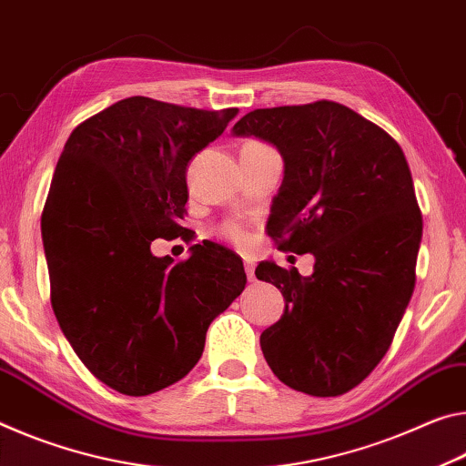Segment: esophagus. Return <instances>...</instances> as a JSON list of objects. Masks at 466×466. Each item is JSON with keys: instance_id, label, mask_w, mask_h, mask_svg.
Listing matches in <instances>:
<instances>
[{"instance_id": "esophagus-1", "label": "esophagus", "mask_w": 466, "mask_h": 466, "mask_svg": "<svg viewBox=\"0 0 466 466\" xmlns=\"http://www.w3.org/2000/svg\"><path fill=\"white\" fill-rule=\"evenodd\" d=\"M254 270H256V264H254V260H246V274H248V279H249V280H254V279H256Z\"/></svg>"}]
</instances>
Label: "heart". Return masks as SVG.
Returning <instances> with one entry per match:
<instances>
[{"instance_id":"1","label":"heart","mask_w":466,"mask_h":466,"mask_svg":"<svg viewBox=\"0 0 466 466\" xmlns=\"http://www.w3.org/2000/svg\"><path fill=\"white\" fill-rule=\"evenodd\" d=\"M223 233L227 235V239H231L233 243H238V246H246L248 239H249V233L246 231V227H241L239 223L225 225Z\"/></svg>"}]
</instances>
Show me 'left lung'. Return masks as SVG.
<instances>
[{"instance_id":"8db88e82","label":"left lung","mask_w":466,"mask_h":466,"mask_svg":"<svg viewBox=\"0 0 466 466\" xmlns=\"http://www.w3.org/2000/svg\"><path fill=\"white\" fill-rule=\"evenodd\" d=\"M233 136L280 152L268 235L316 258L311 277L258 264L256 277L285 297L283 316L260 337L264 360L293 390L345 394L382 361L415 289L423 220L405 152L332 101L249 111Z\"/></svg>"}]
</instances>
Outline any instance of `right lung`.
<instances>
[{
	"label": "right lung",
	"instance_id": "obj_1",
	"mask_svg": "<svg viewBox=\"0 0 466 466\" xmlns=\"http://www.w3.org/2000/svg\"><path fill=\"white\" fill-rule=\"evenodd\" d=\"M239 109L129 96L74 129L43 208L51 305L95 378L127 396L179 382L212 319L246 289L238 254L196 243L186 262L152 256L179 238L187 163Z\"/></svg>",
	"mask_w": 466,
	"mask_h": 466
}]
</instances>
